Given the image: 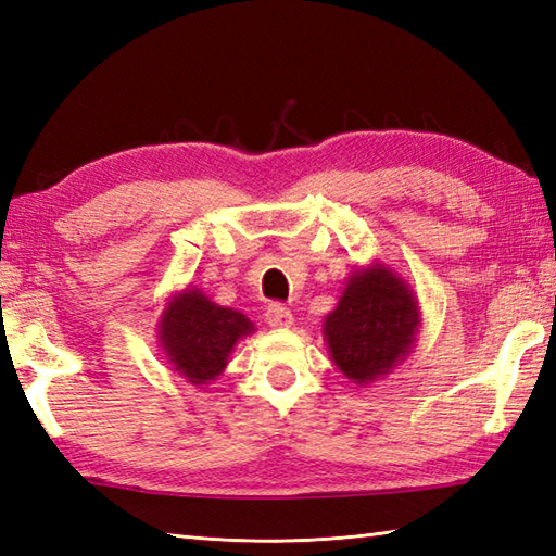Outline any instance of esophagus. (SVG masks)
Returning <instances> with one entry per match:
<instances>
[{
	"mask_svg": "<svg viewBox=\"0 0 556 556\" xmlns=\"http://www.w3.org/2000/svg\"><path fill=\"white\" fill-rule=\"evenodd\" d=\"M265 320L269 327H291L293 323V315L287 308V305L281 303H269L267 311H265Z\"/></svg>",
	"mask_w": 556,
	"mask_h": 556,
	"instance_id": "esophagus-1",
	"label": "esophagus"
}]
</instances>
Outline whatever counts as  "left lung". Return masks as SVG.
Instances as JSON below:
<instances>
[{"instance_id": "1", "label": "left lung", "mask_w": 556, "mask_h": 556, "mask_svg": "<svg viewBox=\"0 0 556 556\" xmlns=\"http://www.w3.org/2000/svg\"><path fill=\"white\" fill-rule=\"evenodd\" d=\"M418 329L410 287L380 263L353 271L337 308L325 317L329 356L356 384L375 382L404 361Z\"/></svg>"}]
</instances>
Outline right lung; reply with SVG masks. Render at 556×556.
I'll use <instances>...</instances> for the list:
<instances>
[{
	"instance_id": "right-lung-1",
	"label": "right lung",
	"mask_w": 556,
	"mask_h": 556,
	"mask_svg": "<svg viewBox=\"0 0 556 556\" xmlns=\"http://www.w3.org/2000/svg\"><path fill=\"white\" fill-rule=\"evenodd\" d=\"M253 332L255 325L243 313L222 308L203 291L186 289L164 308L157 337L172 370L203 387L227 368L236 341Z\"/></svg>"
}]
</instances>
